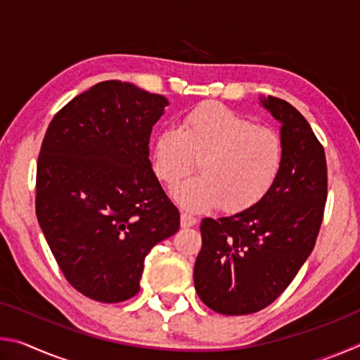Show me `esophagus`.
Returning a JSON list of instances; mask_svg holds the SVG:
<instances>
[{
    "label": "esophagus",
    "mask_w": 360,
    "mask_h": 360,
    "mask_svg": "<svg viewBox=\"0 0 360 360\" xmlns=\"http://www.w3.org/2000/svg\"><path fill=\"white\" fill-rule=\"evenodd\" d=\"M195 224H197V217L187 214V212H182V214H181V227L182 229L193 227Z\"/></svg>",
    "instance_id": "obj_1"
}]
</instances>
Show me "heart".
<instances>
[{
	"mask_svg": "<svg viewBox=\"0 0 360 360\" xmlns=\"http://www.w3.org/2000/svg\"><path fill=\"white\" fill-rule=\"evenodd\" d=\"M284 160L279 133L217 103L192 109L181 129L158 133L152 148V168L167 186L192 172L197 178L182 182L173 197L182 208H219L241 212L259 203L275 184Z\"/></svg>",
	"mask_w": 360,
	"mask_h": 360,
	"instance_id": "heart-1",
	"label": "heart"
}]
</instances>
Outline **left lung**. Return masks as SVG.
<instances>
[{
    "mask_svg": "<svg viewBox=\"0 0 360 360\" xmlns=\"http://www.w3.org/2000/svg\"><path fill=\"white\" fill-rule=\"evenodd\" d=\"M281 122L284 160L259 203L231 216L205 217L193 268L198 297L212 311L257 313L283 294L318 238L327 200L324 148L307 119L281 98H260Z\"/></svg>",
    "mask_w": 360,
    "mask_h": 360,
    "instance_id": "left-lung-1",
    "label": "left lung"
}]
</instances>
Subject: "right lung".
Wrapping results in <instances>:
<instances>
[{"label": "right lung", "instance_id": "right-lung-1", "mask_svg": "<svg viewBox=\"0 0 360 360\" xmlns=\"http://www.w3.org/2000/svg\"><path fill=\"white\" fill-rule=\"evenodd\" d=\"M165 106L130 82H98L53 115L42 139L36 216L65 278L92 300L136 295L146 255L179 229L149 160Z\"/></svg>", "mask_w": 360, "mask_h": 360}]
</instances>
